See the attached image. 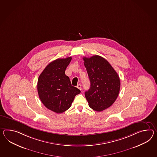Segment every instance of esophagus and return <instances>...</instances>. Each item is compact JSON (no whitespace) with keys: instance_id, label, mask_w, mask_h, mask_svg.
<instances>
[{"instance_id":"esophagus-1","label":"esophagus","mask_w":157,"mask_h":157,"mask_svg":"<svg viewBox=\"0 0 157 157\" xmlns=\"http://www.w3.org/2000/svg\"><path fill=\"white\" fill-rule=\"evenodd\" d=\"M77 88H78V89H79L80 90H82V86H81V84H78V86H77Z\"/></svg>"}]
</instances>
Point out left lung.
<instances>
[{"instance_id": "1", "label": "left lung", "mask_w": 157, "mask_h": 157, "mask_svg": "<svg viewBox=\"0 0 157 157\" xmlns=\"http://www.w3.org/2000/svg\"><path fill=\"white\" fill-rule=\"evenodd\" d=\"M90 80V88L84 93L88 105L100 112L111 107L119 95L120 80L110 63L101 56L83 57Z\"/></svg>"}]
</instances>
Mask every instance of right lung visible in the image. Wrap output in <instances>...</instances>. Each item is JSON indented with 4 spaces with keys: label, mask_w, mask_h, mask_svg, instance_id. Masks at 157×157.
<instances>
[{
    "label": "right lung",
    "mask_w": 157,
    "mask_h": 157,
    "mask_svg": "<svg viewBox=\"0 0 157 157\" xmlns=\"http://www.w3.org/2000/svg\"><path fill=\"white\" fill-rule=\"evenodd\" d=\"M72 58H58L50 62L38 77L39 98L45 107L57 113L67 110L75 96L80 94L71 83L65 70Z\"/></svg>",
    "instance_id": "right-lung-1"
}]
</instances>
